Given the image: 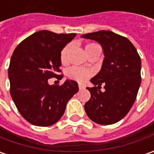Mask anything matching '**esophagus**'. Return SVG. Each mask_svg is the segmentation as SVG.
Masks as SVG:
<instances>
[{
  "mask_svg": "<svg viewBox=\"0 0 154 154\" xmlns=\"http://www.w3.org/2000/svg\"><path fill=\"white\" fill-rule=\"evenodd\" d=\"M79 90H83V89H85V86H84V85H83L79 84Z\"/></svg>",
  "mask_w": 154,
  "mask_h": 154,
  "instance_id": "esophagus-1",
  "label": "esophagus"
}]
</instances>
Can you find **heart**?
Returning <instances> with one entry per match:
<instances>
[{"label": "heart", "mask_w": 154, "mask_h": 154, "mask_svg": "<svg viewBox=\"0 0 154 154\" xmlns=\"http://www.w3.org/2000/svg\"><path fill=\"white\" fill-rule=\"evenodd\" d=\"M97 46L98 45H97V44H88L87 46H85L86 53L90 50H91L92 48ZM69 50V46H66L61 51L60 60L63 63H66V62H67V56H68ZM91 74H92V72L90 69L79 68V67H72L68 70L69 78L73 79V80H75V81H78V82H84L85 79L91 75Z\"/></svg>", "instance_id": "heart-1"}]
</instances>
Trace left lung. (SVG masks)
Returning <instances> with one entry per match:
<instances>
[{
  "instance_id": "left-lung-1",
  "label": "left lung",
  "mask_w": 154,
  "mask_h": 154,
  "mask_svg": "<svg viewBox=\"0 0 154 154\" xmlns=\"http://www.w3.org/2000/svg\"><path fill=\"white\" fill-rule=\"evenodd\" d=\"M81 38L98 42L104 54L101 70L91 79L94 86L86 88L91 98L85 104V113L99 125L117 123L129 113L137 98L142 80L140 56L127 38L112 31L100 30ZM102 84L103 93L100 90Z\"/></svg>"
}]
</instances>
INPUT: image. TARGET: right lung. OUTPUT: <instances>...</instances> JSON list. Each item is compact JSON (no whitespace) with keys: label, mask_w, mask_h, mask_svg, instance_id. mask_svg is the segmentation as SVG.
Instances as JSON below:
<instances>
[{"label":"right lung","mask_w":154,"mask_h":154,"mask_svg":"<svg viewBox=\"0 0 154 154\" xmlns=\"http://www.w3.org/2000/svg\"><path fill=\"white\" fill-rule=\"evenodd\" d=\"M75 35L41 30L23 40L12 53L8 69L11 96L22 116L34 125L57 122L79 91L72 79L60 86L48 83L61 72V51Z\"/></svg>","instance_id":"1"}]
</instances>
